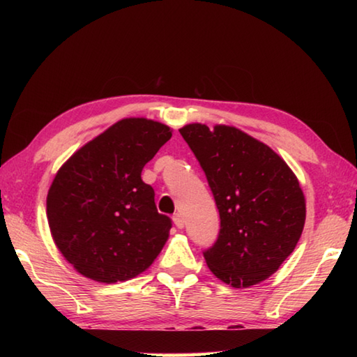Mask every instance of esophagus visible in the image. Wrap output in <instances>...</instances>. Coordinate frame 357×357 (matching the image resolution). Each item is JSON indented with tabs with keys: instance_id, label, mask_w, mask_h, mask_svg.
I'll use <instances>...</instances> for the list:
<instances>
[{
	"instance_id": "1",
	"label": "esophagus",
	"mask_w": 357,
	"mask_h": 357,
	"mask_svg": "<svg viewBox=\"0 0 357 357\" xmlns=\"http://www.w3.org/2000/svg\"><path fill=\"white\" fill-rule=\"evenodd\" d=\"M173 222H174V225H176L179 229L184 228V219H183V215H181L179 213L173 215Z\"/></svg>"
}]
</instances>
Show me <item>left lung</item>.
<instances>
[{
    "instance_id": "obj_1",
    "label": "left lung",
    "mask_w": 357,
    "mask_h": 357,
    "mask_svg": "<svg viewBox=\"0 0 357 357\" xmlns=\"http://www.w3.org/2000/svg\"><path fill=\"white\" fill-rule=\"evenodd\" d=\"M200 162L220 214L215 244L203 253L217 279L249 288L291 255L305 223V197L287 162L233 126L179 129Z\"/></svg>"
}]
</instances>
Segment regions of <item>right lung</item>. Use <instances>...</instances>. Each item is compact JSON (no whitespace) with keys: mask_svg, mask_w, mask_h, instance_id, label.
I'll return each instance as SVG.
<instances>
[{"mask_svg":"<svg viewBox=\"0 0 357 357\" xmlns=\"http://www.w3.org/2000/svg\"><path fill=\"white\" fill-rule=\"evenodd\" d=\"M170 138L165 124L124 118L59 168L47 219L53 243L78 274L100 283L130 280L164 249L172 220L157 213L142 170Z\"/></svg>","mask_w":357,"mask_h":357,"instance_id":"1","label":"right lung"}]
</instances>
